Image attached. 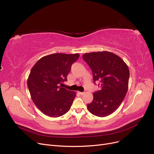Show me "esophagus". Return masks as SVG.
<instances>
[{"label":"esophagus","mask_w":154,"mask_h":154,"mask_svg":"<svg viewBox=\"0 0 154 154\" xmlns=\"http://www.w3.org/2000/svg\"><path fill=\"white\" fill-rule=\"evenodd\" d=\"M78 93H79V94H80V95H83L84 94V92H78Z\"/></svg>","instance_id":"esophagus-1"}]
</instances>
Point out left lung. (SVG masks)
<instances>
[{"label": "left lung", "mask_w": 154, "mask_h": 154, "mask_svg": "<svg viewBox=\"0 0 154 154\" xmlns=\"http://www.w3.org/2000/svg\"><path fill=\"white\" fill-rule=\"evenodd\" d=\"M82 58L92 70L94 84L99 82L101 87L93 93L88 109L96 116H109L118 109L127 93L128 66L120 57L109 51L85 53Z\"/></svg>", "instance_id": "1"}]
</instances>
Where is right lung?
Here are the masks:
<instances>
[{
    "label": "right lung",
    "instance_id": "add662e5",
    "mask_svg": "<svg viewBox=\"0 0 154 154\" xmlns=\"http://www.w3.org/2000/svg\"><path fill=\"white\" fill-rule=\"evenodd\" d=\"M79 54L54 53L42 57L32 67L27 81L31 98L44 114L60 117L70 110L76 93L60 86L67 81Z\"/></svg>",
    "mask_w": 154,
    "mask_h": 154
}]
</instances>
